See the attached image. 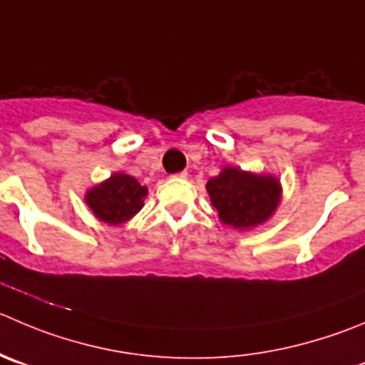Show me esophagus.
<instances>
[{"label": "esophagus", "instance_id": "obj_1", "mask_svg": "<svg viewBox=\"0 0 365 365\" xmlns=\"http://www.w3.org/2000/svg\"><path fill=\"white\" fill-rule=\"evenodd\" d=\"M173 179H186V177H188V172H179V173H175V175H172Z\"/></svg>", "mask_w": 365, "mask_h": 365}]
</instances>
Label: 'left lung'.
<instances>
[{"mask_svg": "<svg viewBox=\"0 0 365 365\" xmlns=\"http://www.w3.org/2000/svg\"><path fill=\"white\" fill-rule=\"evenodd\" d=\"M218 218L235 229H251L269 220L281 200V185L274 175H258L225 166L206 185Z\"/></svg>", "mask_w": 365, "mask_h": 365, "instance_id": "1", "label": "left lung"}]
</instances>
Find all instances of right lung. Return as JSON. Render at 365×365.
I'll use <instances>...</instances> for the list:
<instances>
[{"label":"right lung","instance_id":"add662e5","mask_svg":"<svg viewBox=\"0 0 365 365\" xmlns=\"http://www.w3.org/2000/svg\"><path fill=\"white\" fill-rule=\"evenodd\" d=\"M147 186L127 173H113L107 180L86 193V204L98 220L109 225H120L134 217L143 207Z\"/></svg>","mask_w":365,"mask_h":365}]
</instances>
